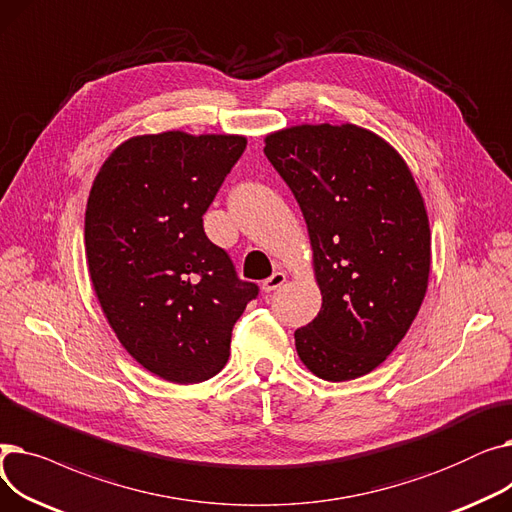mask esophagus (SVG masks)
I'll return each mask as SVG.
<instances>
[{"label":"esophagus","instance_id":"34e87169","mask_svg":"<svg viewBox=\"0 0 512 512\" xmlns=\"http://www.w3.org/2000/svg\"><path fill=\"white\" fill-rule=\"evenodd\" d=\"M284 282H286V274H284V272H274L270 278L263 280L261 288H263V292H274V290H278Z\"/></svg>","mask_w":512,"mask_h":512}]
</instances>
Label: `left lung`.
Here are the masks:
<instances>
[{
	"mask_svg": "<svg viewBox=\"0 0 512 512\" xmlns=\"http://www.w3.org/2000/svg\"><path fill=\"white\" fill-rule=\"evenodd\" d=\"M263 153L303 211L321 290L297 353L321 380L361 378L405 338L427 290L432 238L413 174L355 124L278 130Z\"/></svg>",
	"mask_w": 512,
	"mask_h": 512,
	"instance_id": "left-lung-1",
	"label": "left lung"
}]
</instances>
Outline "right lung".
Returning <instances> with one entry per match:
<instances>
[{"mask_svg": "<svg viewBox=\"0 0 512 512\" xmlns=\"http://www.w3.org/2000/svg\"><path fill=\"white\" fill-rule=\"evenodd\" d=\"M234 134H143L105 159L85 213V251L101 309L147 371L199 384L222 371L259 286L236 276L203 213L245 153Z\"/></svg>", "mask_w": 512, "mask_h": 512, "instance_id": "right-lung-1", "label": "right lung"}]
</instances>
